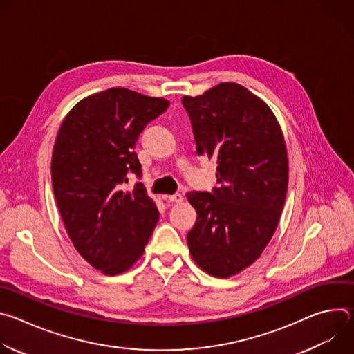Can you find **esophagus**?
<instances>
[{
	"label": "esophagus",
	"mask_w": 354,
	"mask_h": 354,
	"mask_svg": "<svg viewBox=\"0 0 354 354\" xmlns=\"http://www.w3.org/2000/svg\"><path fill=\"white\" fill-rule=\"evenodd\" d=\"M167 198H168L169 201H175V203H182V201H183V196H182L180 193L169 194V196H167Z\"/></svg>",
	"instance_id": "esophagus-1"
}]
</instances>
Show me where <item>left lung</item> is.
Here are the masks:
<instances>
[{
  "label": "left lung",
  "mask_w": 354,
  "mask_h": 354,
  "mask_svg": "<svg viewBox=\"0 0 354 354\" xmlns=\"http://www.w3.org/2000/svg\"><path fill=\"white\" fill-rule=\"evenodd\" d=\"M197 156L217 158L220 187L189 192L197 212L189 252L206 273L227 279L254 263L284 207L288 160L281 127L261 97L235 82L183 96Z\"/></svg>",
  "instance_id": "1"
}]
</instances>
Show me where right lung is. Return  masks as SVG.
I'll list each match as a JSON object with an SVG mask.
<instances>
[{
	"mask_svg": "<svg viewBox=\"0 0 354 354\" xmlns=\"http://www.w3.org/2000/svg\"><path fill=\"white\" fill-rule=\"evenodd\" d=\"M169 106L126 88L84 97L56 137L52 183L66 231L78 254L104 274L129 270L142 255L160 212L142 183L123 190L127 174L141 175L136 141Z\"/></svg>",
	"mask_w": 354,
	"mask_h": 354,
	"instance_id": "obj_1",
	"label": "right lung"
}]
</instances>
